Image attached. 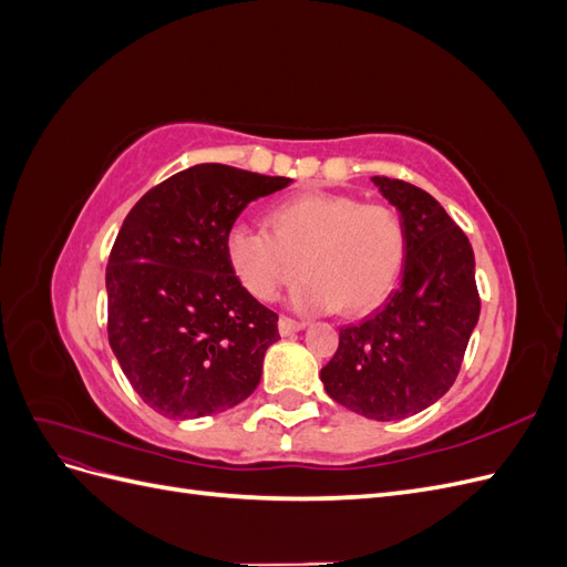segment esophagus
<instances>
[{
	"instance_id": "1",
	"label": "esophagus",
	"mask_w": 567,
	"mask_h": 567,
	"mask_svg": "<svg viewBox=\"0 0 567 567\" xmlns=\"http://www.w3.org/2000/svg\"><path fill=\"white\" fill-rule=\"evenodd\" d=\"M305 321H296V319H290V317H281L279 319V331H281V336H293L296 331H302L305 329Z\"/></svg>"
}]
</instances>
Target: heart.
<instances>
[{
  "label": "heart",
  "instance_id": "1",
  "mask_svg": "<svg viewBox=\"0 0 567 567\" xmlns=\"http://www.w3.org/2000/svg\"><path fill=\"white\" fill-rule=\"evenodd\" d=\"M269 234L238 221L227 231V260L248 293L271 302L296 288L302 312L362 317L398 286L409 252L402 217L390 205L357 196L307 192L267 213Z\"/></svg>",
  "mask_w": 567,
  "mask_h": 567
}]
</instances>
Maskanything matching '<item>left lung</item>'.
<instances>
[{
    "label": "left lung",
    "instance_id": "obj_1",
    "mask_svg": "<svg viewBox=\"0 0 567 567\" xmlns=\"http://www.w3.org/2000/svg\"><path fill=\"white\" fill-rule=\"evenodd\" d=\"M400 210L409 252L400 288L340 329L321 383L338 404L373 421L414 416L447 392L480 317L475 257L456 221L423 188L371 177Z\"/></svg>",
    "mask_w": 567,
    "mask_h": 567
}]
</instances>
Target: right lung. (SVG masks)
<instances>
[{"label": "right lung", "instance_id": "1", "mask_svg": "<svg viewBox=\"0 0 567 567\" xmlns=\"http://www.w3.org/2000/svg\"><path fill=\"white\" fill-rule=\"evenodd\" d=\"M293 179L200 163L136 200L106 267L109 342L136 394L167 419L244 402L279 340V317L227 260V231Z\"/></svg>", "mask_w": 567, "mask_h": 567}]
</instances>
